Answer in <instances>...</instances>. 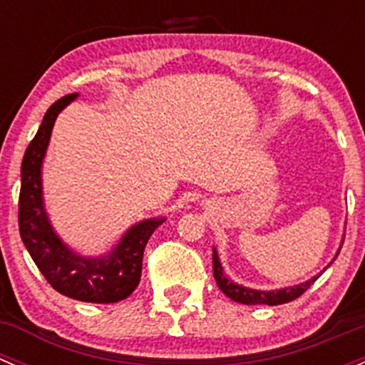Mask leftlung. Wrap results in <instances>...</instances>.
<instances>
[{"mask_svg": "<svg viewBox=\"0 0 365 365\" xmlns=\"http://www.w3.org/2000/svg\"><path fill=\"white\" fill-rule=\"evenodd\" d=\"M339 256V251H337L336 257ZM334 257V259H336ZM213 277H215L217 286L220 288V292L224 295H227L231 300L238 302V304H245V305H259V304H267V305H281V304H288V302L295 300V298L302 297L312 284H314L316 279L319 275H314L309 281L302 282V284L293 286V288H284V289H275V292H257V289H251V288H244L240 284H235L231 279H227L224 275L222 267H220L219 256H217L215 249H213Z\"/></svg>", "mask_w": 365, "mask_h": 365, "instance_id": "1", "label": "left lung"}]
</instances>
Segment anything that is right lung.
Masks as SVG:
<instances>
[{"mask_svg":"<svg viewBox=\"0 0 365 365\" xmlns=\"http://www.w3.org/2000/svg\"><path fill=\"white\" fill-rule=\"evenodd\" d=\"M77 97L70 93L47 109L42 125L28 145L21 165L19 233L29 256L46 281L61 295L93 304H113L127 298L141 279L143 252L153 231L165 219H150L135 224L106 257H83L73 254L51 227L42 203L43 155L56 116Z\"/></svg>","mask_w":365,"mask_h":365,"instance_id":"add662e5","label":"right lung"}]
</instances>
